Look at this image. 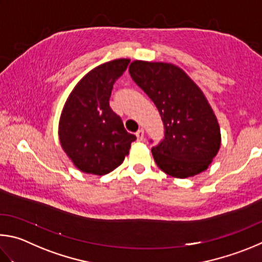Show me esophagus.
Masks as SVG:
<instances>
[{
    "mask_svg": "<svg viewBox=\"0 0 262 262\" xmlns=\"http://www.w3.org/2000/svg\"><path fill=\"white\" fill-rule=\"evenodd\" d=\"M136 136H137V139H138V141H143L145 139V132L143 128H140V130L137 131Z\"/></svg>",
    "mask_w": 262,
    "mask_h": 262,
    "instance_id": "1",
    "label": "esophagus"
}]
</instances>
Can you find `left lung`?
Returning a JSON list of instances; mask_svg holds the SVG:
<instances>
[{
    "label": "left lung",
    "instance_id": "1",
    "mask_svg": "<svg viewBox=\"0 0 262 262\" xmlns=\"http://www.w3.org/2000/svg\"><path fill=\"white\" fill-rule=\"evenodd\" d=\"M128 72L157 105L163 122L164 138L152 148L158 167L176 178L206 170L219 152L221 134L201 90L170 63L135 61Z\"/></svg>",
    "mask_w": 262,
    "mask_h": 262
}]
</instances>
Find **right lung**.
<instances>
[{
	"instance_id": "add662e5",
	"label": "right lung",
	"mask_w": 262,
	"mask_h": 262,
	"mask_svg": "<svg viewBox=\"0 0 262 262\" xmlns=\"http://www.w3.org/2000/svg\"><path fill=\"white\" fill-rule=\"evenodd\" d=\"M130 63L114 59L90 71L69 95L59 119L62 148L86 173L105 175L116 169L137 138L124 128L109 105L113 86Z\"/></svg>"
}]
</instances>
